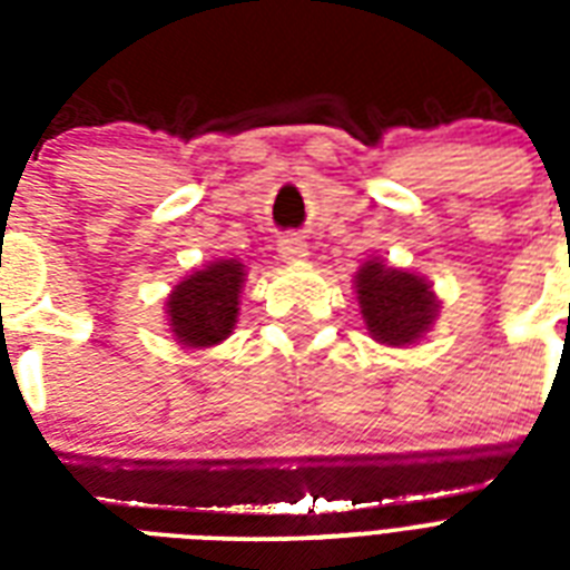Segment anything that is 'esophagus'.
Masks as SVG:
<instances>
[{
    "instance_id": "esophagus-1",
    "label": "esophagus",
    "mask_w": 570,
    "mask_h": 570,
    "mask_svg": "<svg viewBox=\"0 0 570 570\" xmlns=\"http://www.w3.org/2000/svg\"><path fill=\"white\" fill-rule=\"evenodd\" d=\"M277 254H281V259H284V263L295 266V263L307 259V242H304L302 236L289 233V236H284V239L277 242Z\"/></svg>"
}]
</instances>
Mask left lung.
<instances>
[{"label":"left lung","mask_w":570,"mask_h":570,"mask_svg":"<svg viewBox=\"0 0 570 570\" xmlns=\"http://www.w3.org/2000/svg\"><path fill=\"white\" fill-rule=\"evenodd\" d=\"M355 295L370 337L381 346H414L432 331L441 298L416 272L370 257L355 272Z\"/></svg>","instance_id":"1"}]
</instances>
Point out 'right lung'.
Here are the masks:
<instances>
[{
    "mask_svg": "<svg viewBox=\"0 0 570 570\" xmlns=\"http://www.w3.org/2000/svg\"><path fill=\"white\" fill-rule=\"evenodd\" d=\"M239 259H213L195 268L165 298L168 331L183 348H213L230 337L245 286Z\"/></svg>",
    "mask_w": 570,
    "mask_h": 570,
    "instance_id": "1",
    "label": "right lung"
}]
</instances>
